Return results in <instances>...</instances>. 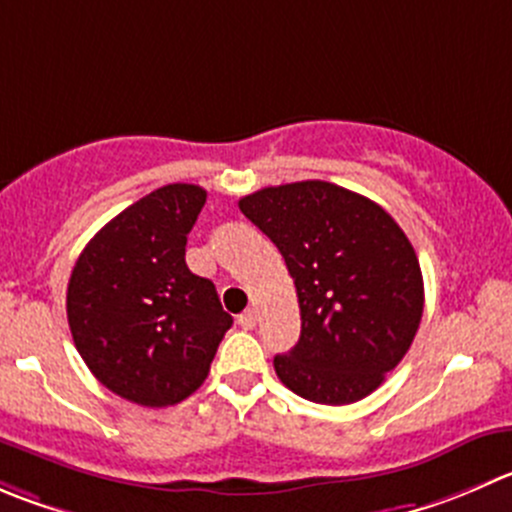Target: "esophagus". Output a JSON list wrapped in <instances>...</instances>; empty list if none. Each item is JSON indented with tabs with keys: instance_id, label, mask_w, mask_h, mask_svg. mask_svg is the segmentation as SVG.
<instances>
[{
	"instance_id": "1",
	"label": "esophagus",
	"mask_w": 512,
	"mask_h": 512,
	"mask_svg": "<svg viewBox=\"0 0 512 512\" xmlns=\"http://www.w3.org/2000/svg\"><path fill=\"white\" fill-rule=\"evenodd\" d=\"M237 325H240L242 330H255L257 312L255 310H245L240 317H237Z\"/></svg>"
}]
</instances>
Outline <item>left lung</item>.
Returning <instances> with one entry per match:
<instances>
[{
    "label": "left lung",
    "mask_w": 512,
    "mask_h": 512,
    "mask_svg": "<svg viewBox=\"0 0 512 512\" xmlns=\"http://www.w3.org/2000/svg\"><path fill=\"white\" fill-rule=\"evenodd\" d=\"M277 245L300 302V340L275 357L282 385L320 405L377 390L423 317V272L398 222L357 192L305 180L242 197Z\"/></svg>",
    "instance_id": "obj_1"
}]
</instances>
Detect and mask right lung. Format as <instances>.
<instances>
[{
  "label": "right lung",
  "mask_w": 512,
  "mask_h": 512,
  "mask_svg": "<svg viewBox=\"0 0 512 512\" xmlns=\"http://www.w3.org/2000/svg\"><path fill=\"white\" fill-rule=\"evenodd\" d=\"M205 200L185 182L150 192L87 242L69 277L79 355L104 388L145 408L190 398L232 325L215 285L185 262Z\"/></svg>",
  "instance_id": "1"
}]
</instances>
